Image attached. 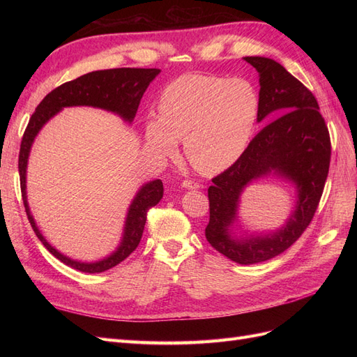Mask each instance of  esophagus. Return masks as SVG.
Returning a JSON list of instances; mask_svg holds the SVG:
<instances>
[{
  "instance_id": "esophagus-1",
  "label": "esophagus",
  "mask_w": 357,
  "mask_h": 357,
  "mask_svg": "<svg viewBox=\"0 0 357 357\" xmlns=\"http://www.w3.org/2000/svg\"><path fill=\"white\" fill-rule=\"evenodd\" d=\"M181 188L193 190V189H199L201 185H199V183H197V181H193V180H185V181L181 183Z\"/></svg>"
}]
</instances>
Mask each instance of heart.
I'll list each match as a JSON object with an SVG mask.
<instances>
[{
  "label": "heart",
  "instance_id": "heart-1",
  "mask_svg": "<svg viewBox=\"0 0 357 357\" xmlns=\"http://www.w3.org/2000/svg\"><path fill=\"white\" fill-rule=\"evenodd\" d=\"M159 117L144 123V144L165 159L183 139L189 164L204 176L234 165L250 142L259 116V95L245 79L183 74L162 89Z\"/></svg>",
  "mask_w": 357,
  "mask_h": 357
}]
</instances>
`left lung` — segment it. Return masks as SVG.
Returning a JSON list of instances; mask_svg holds the SVG:
<instances>
[{"label": "left lung", "instance_id": "left-lung-1", "mask_svg": "<svg viewBox=\"0 0 357 357\" xmlns=\"http://www.w3.org/2000/svg\"><path fill=\"white\" fill-rule=\"evenodd\" d=\"M259 73V116L275 117L247 146L240 159L213 178L208 188L207 241L241 265L265 262L283 253L307 229L329 172L331 139L319 104L304 84L278 62L245 56ZM274 175L296 189V207L275 231L250 233L238 215L242 192L259 178Z\"/></svg>", "mask_w": 357, "mask_h": 357}]
</instances>
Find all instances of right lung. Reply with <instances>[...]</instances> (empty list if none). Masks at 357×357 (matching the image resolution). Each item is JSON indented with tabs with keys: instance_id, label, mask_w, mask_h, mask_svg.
Returning a JSON list of instances; mask_svg holds the SVG:
<instances>
[{
	"instance_id": "right-lung-1",
	"label": "right lung",
	"mask_w": 357,
	"mask_h": 357,
	"mask_svg": "<svg viewBox=\"0 0 357 357\" xmlns=\"http://www.w3.org/2000/svg\"><path fill=\"white\" fill-rule=\"evenodd\" d=\"M159 73L160 70L158 68H113L88 73L79 79L61 84L59 88L47 93L29 119L19 152L20 190H22V199L28 220L38 240L45 244L47 250L59 259L62 264L77 269V271L89 274L104 273L107 269L125 261L142 240L147 219V210L155 207L164 197V185L158 178L144 183L138 189L134 199L129 204L121 243H119L113 253L95 262L75 261V259H71L56 250L45 238V235L38 229L34 215L31 213L26 197V168L31 147L34 144L36 137L41 131V128L66 107H95V109L117 114L126 123H132L147 86L155 80Z\"/></svg>"
}]
</instances>
